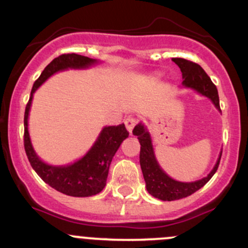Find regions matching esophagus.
<instances>
[{
	"instance_id": "1",
	"label": "esophagus",
	"mask_w": 248,
	"mask_h": 248,
	"mask_svg": "<svg viewBox=\"0 0 248 248\" xmlns=\"http://www.w3.org/2000/svg\"><path fill=\"white\" fill-rule=\"evenodd\" d=\"M137 124H138V119L134 116H127L124 120V124H126V128L128 129L129 133H132V129L134 128Z\"/></svg>"
}]
</instances>
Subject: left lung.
I'll return each mask as SVG.
<instances>
[{
    "label": "left lung",
    "mask_w": 248,
    "mask_h": 248,
    "mask_svg": "<svg viewBox=\"0 0 248 248\" xmlns=\"http://www.w3.org/2000/svg\"><path fill=\"white\" fill-rule=\"evenodd\" d=\"M172 60L179 66L180 71H182V75L184 78L183 85L185 87L193 88V90L198 91L200 94L210 98L213 104L216 105V108L220 111L217 87L211 81L210 76L205 73V70L199 64L190 62V60L183 59V58H172ZM133 134L138 136L139 143H140L139 162H140L144 180L146 183V189H148L149 194H151L154 198L160 199L162 201H174L186 198V196L191 195L199 189L202 188L203 185L213 177L216 170H218L222 154L219 155L215 168L211 170L207 177L193 183L177 182V180L168 177L158 166L155 155H154L150 136L144 128L143 124H137L133 129Z\"/></svg>",
    "instance_id": "left-lung-1"
}]
</instances>
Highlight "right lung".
Here are the masks:
<instances>
[{"mask_svg":"<svg viewBox=\"0 0 248 248\" xmlns=\"http://www.w3.org/2000/svg\"><path fill=\"white\" fill-rule=\"evenodd\" d=\"M94 63V59L75 53L62 54L53 59L33 83L30 99L26 104L25 115H24V148L31 167L35 170L43 182L47 183L55 190L65 195L78 196V198L95 195L104 189L112 157L124 139H126L129 134L126 126L122 124L119 126L105 127L92 149L81 160L70 166L55 167L42 162L33 151L29 137L28 117L33 93L49 76L57 71L65 70L69 68H87Z\"/></svg>","mask_w":248,"mask_h":248,"instance_id":"obj_1","label":"right lung"}]
</instances>
